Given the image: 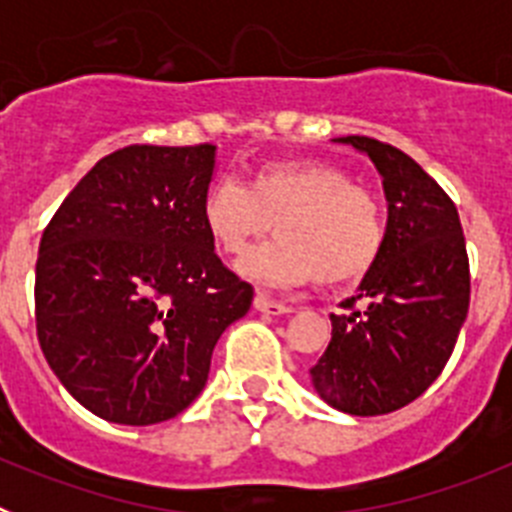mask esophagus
<instances>
[{"label":"esophagus","instance_id":"1","mask_svg":"<svg viewBox=\"0 0 512 512\" xmlns=\"http://www.w3.org/2000/svg\"><path fill=\"white\" fill-rule=\"evenodd\" d=\"M253 307L259 312H266V315H284V312H292V307L282 305V302L271 300V297H266L264 292H256V297H253Z\"/></svg>","mask_w":512,"mask_h":512}]
</instances>
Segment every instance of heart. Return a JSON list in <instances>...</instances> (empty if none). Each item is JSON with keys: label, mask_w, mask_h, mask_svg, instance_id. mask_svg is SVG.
I'll use <instances>...</instances> for the list:
<instances>
[{"label": "heart", "mask_w": 512, "mask_h": 512, "mask_svg": "<svg viewBox=\"0 0 512 512\" xmlns=\"http://www.w3.org/2000/svg\"><path fill=\"white\" fill-rule=\"evenodd\" d=\"M202 225L217 251L243 256L266 233L277 241L241 264L246 277L266 284L320 287L356 282L384 246V215L372 192L346 171L315 161H271L248 184L217 179L202 197Z\"/></svg>", "instance_id": "obj_1"}]
</instances>
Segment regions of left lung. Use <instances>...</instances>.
Masks as SVG:
<instances>
[{"mask_svg": "<svg viewBox=\"0 0 512 512\" xmlns=\"http://www.w3.org/2000/svg\"><path fill=\"white\" fill-rule=\"evenodd\" d=\"M336 140L377 166L387 230L359 292L343 302L351 312L330 315V343L310 377L330 408L384 415L423 395L454 351L469 312L467 243L449 194L408 153L366 135Z\"/></svg>", "mask_w": 512, "mask_h": 512, "instance_id": "left-lung-1", "label": "left lung"}]
</instances>
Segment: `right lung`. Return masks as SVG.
<instances>
[{"label":"right lung","instance_id":"right-lung-1","mask_svg":"<svg viewBox=\"0 0 512 512\" xmlns=\"http://www.w3.org/2000/svg\"><path fill=\"white\" fill-rule=\"evenodd\" d=\"M215 146L99 158L45 228L35 325L45 361L89 413L153 425L192 405L253 287L217 259L200 205Z\"/></svg>","mask_w":512,"mask_h":512}]
</instances>
